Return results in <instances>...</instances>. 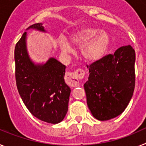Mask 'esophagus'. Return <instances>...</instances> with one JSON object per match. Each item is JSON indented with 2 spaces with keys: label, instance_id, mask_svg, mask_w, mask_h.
Masks as SVG:
<instances>
[{
  "label": "esophagus",
  "instance_id": "esophagus-1",
  "mask_svg": "<svg viewBox=\"0 0 146 146\" xmlns=\"http://www.w3.org/2000/svg\"><path fill=\"white\" fill-rule=\"evenodd\" d=\"M84 77V72L82 69H77L74 72H67L66 74L65 80L69 86L77 87L80 85V79Z\"/></svg>",
  "mask_w": 146,
  "mask_h": 146
}]
</instances>
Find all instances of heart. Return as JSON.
I'll return each mask as SVG.
<instances>
[{
	"label": "heart",
	"mask_w": 146,
	"mask_h": 146,
	"mask_svg": "<svg viewBox=\"0 0 146 146\" xmlns=\"http://www.w3.org/2000/svg\"><path fill=\"white\" fill-rule=\"evenodd\" d=\"M71 44L80 47L82 58L88 62H96L104 56L108 50L110 37L108 32L99 31L96 28H82L74 32L69 37ZM59 47L62 52L69 53L72 47L64 38L58 41Z\"/></svg>",
	"instance_id": "1"
}]
</instances>
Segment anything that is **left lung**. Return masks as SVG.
I'll list each match as a JSON object with an SVG mask.
<instances>
[{
	"label": "left lung",
	"mask_w": 146,
	"mask_h": 146,
	"mask_svg": "<svg viewBox=\"0 0 146 146\" xmlns=\"http://www.w3.org/2000/svg\"><path fill=\"white\" fill-rule=\"evenodd\" d=\"M135 50L129 44L88 66L89 77L84 89L94 118L108 121L124 111L135 89Z\"/></svg>",
	"instance_id": "obj_1"
}]
</instances>
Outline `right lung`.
<instances>
[{"label": "right lung", "mask_w": 146, "mask_h": 146, "mask_svg": "<svg viewBox=\"0 0 146 146\" xmlns=\"http://www.w3.org/2000/svg\"><path fill=\"white\" fill-rule=\"evenodd\" d=\"M47 33L43 23L26 29ZM27 32L17 43L15 50L17 87L23 102L33 115L49 123H60L68 111L71 89L64 81L65 65L53 57L36 64L27 49Z\"/></svg>", "instance_id": "right-lung-1"}]
</instances>
